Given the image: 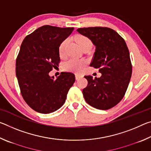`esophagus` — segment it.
Instances as JSON below:
<instances>
[{
  "instance_id": "34e87169",
  "label": "esophagus",
  "mask_w": 151,
  "mask_h": 151,
  "mask_svg": "<svg viewBox=\"0 0 151 151\" xmlns=\"http://www.w3.org/2000/svg\"><path fill=\"white\" fill-rule=\"evenodd\" d=\"M81 77H83V75H80V74H77V73H76V74H75V78H76V80H78V79H80Z\"/></svg>"
}]
</instances>
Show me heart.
Masks as SVG:
<instances>
[{"mask_svg":"<svg viewBox=\"0 0 151 151\" xmlns=\"http://www.w3.org/2000/svg\"><path fill=\"white\" fill-rule=\"evenodd\" d=\"M75 40L78 45L81 48H83L86 46H91V42L88 37L84 35H78L75 37ZM68 40L65 39L60 43L58 47V53L61 58L65 57L66 56V48L68 45ZM86 65V61L83 59L70 58V59L66 60L64 63V68L66 70L71 71V72L81 73L83 70L85 66Z\"/></svg>","mask_w":151,"mask_h":151,"instance_id":"1","label":"heart"}]
</instances>
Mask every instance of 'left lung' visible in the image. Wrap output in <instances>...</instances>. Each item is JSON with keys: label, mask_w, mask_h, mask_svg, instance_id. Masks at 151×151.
<instances>
[{"label": "left lung", "mask_w": 151, "mask_h": 151, "mask_svg": "<svg viewBox=\"0 0 151 151\" xmlns=\"http://www.w3.org/2000/svg\"><path fill=\"white\" fill-rule=\"evenodd\" d=\"M77 31L96 47L90 66L99 68L100 78L85 76L88 85L83 90L86 103L94 108L108 110L123 98L132 75L129 51L123 38L108 27L79 28Z\"/></svg>", "instance_id": "obj_1"}]
</instances>
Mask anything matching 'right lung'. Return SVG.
<instances>
[{"label": "right lung", "instance_id": "1", "mask_svg": "<svg viewBox=\"0 0 151 151\" xmlns=\"http://www.w3.org/2000/svg\"><path fill=\"white\" fill-rule=\"evenodd\" d=\"M74 28L45 25L27 35L16 60V75L20 93L30 108L48 114L60 109L75 81L73 73L62 72L50 77L49 73L60 63L58 47Z\"/></svg>", "mask_w": 151, "mask_h": 151}]
</instances>
